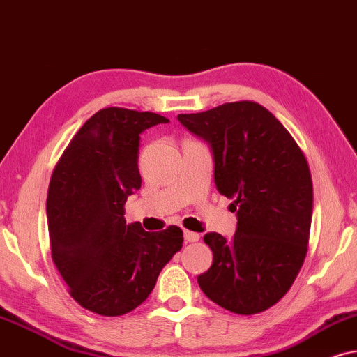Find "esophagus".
Masks as SVG:
<instances>
[{"label":"esophagus","mask_w":357,"mask_h":357,"mask_svg":"<svg viewBox=\"0 0 357 357\" xmlns=\"http://www.w3.org/2000/svg\"><path fill=\"white\" fill-rule=\"evenodd\" d=\"M199 238H201V235L196 234V231L184 230V240L189 241V243H194V241H199Z\"/></svg>","instance_id":"esophagus-1"}]
</instances>
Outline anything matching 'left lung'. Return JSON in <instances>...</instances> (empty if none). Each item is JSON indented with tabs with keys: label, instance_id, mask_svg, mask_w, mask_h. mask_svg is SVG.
<instances>
[{
	"label": "left lung",
	"instance_id": "obj_1",
	"mask_svg": "<svg viewBox=\"0 0 357 357\" xmlns=\"http://www.w3.org/2000/svg\"><path fill=\"white\" fill-rule=\"evenodd\" d=\"M179 122L211 144L217 189L231 199V240L211 231L212 266L199 287L238 315L268 310L286 296L307 256L313 208L307 158L289 130L255 101L225 102Z\"/></svg>",
	"mask_w": 357,
	"mask_h": 357
}]
</instances>
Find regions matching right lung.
Returning a JSON list of instances; mask_svg holds the SVG:
<instances>
[{"label": "right lung", "mask_w": 357, "mask_h": 357, "mask_svg": "<svg viewBox=\"0 0 357 357\" xmlns=\"http://www.w3.org/2000/svg\"><path fill=\"white\" fill-rule=\"evenodd\" d=\"M168 119L106 107L83 123L52 173L47 194L54 264L83 308L119 317L153 291L160 271L183 248V230L145 231L123 218L139 191L140 134Z\"/></svg>", "instance_id": "right-lung-1"}]
</instances>
